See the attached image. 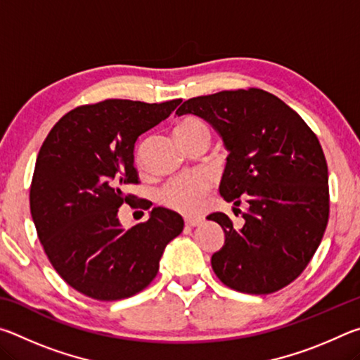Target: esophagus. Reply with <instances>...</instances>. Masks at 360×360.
<instances>
[{
	"label": "esophagus",
	"mask_w": 360,
	"mask_h": 360,
	"mask_svg": "<svg viewBox=\"0 0 360 360\" xmlns=\"http://www.w3.org/2000/svg\"><path fill=\"white\" fill-rule=\"evenodd\" d=\"M184 222H186V227H191V229H193V227H197V225H200V219H192V217H186L184 219Z\"/></svg>",
	"instance_id": "1"
}]
</instances>
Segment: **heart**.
Here are the masks:
<instances>
[{"mask_svg":"<svg viewBox=\"0 0 360 360\" xmlns=\"http://www.w3.org/2000/svg\"><path fill=\"white\" fill-rule=\"evenodd\" d=\"M176 135L186 146H191L200 139H210L211 131L206 122L195 115H187L176 125ZM141 160L138 155V162ZM210 191V182L202 174L184 176L169 181L162 188L160 202L169 210H174L182 214H193L200 210L202 198Z\"/></svg>","mask_w":360,"mask_h":360,"instance_id":"1","label":"heart"}]
</instances>
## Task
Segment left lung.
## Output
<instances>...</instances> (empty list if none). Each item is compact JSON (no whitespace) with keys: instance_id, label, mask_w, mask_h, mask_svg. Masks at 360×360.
I'll use <instances>...</instances> for the list:
<instances>
[{"instance_id":"left-lung-1","label":"left lung","mask_w":360,"mask_h":360,"mask_svg":"<svg viewBox=\"0 0 360 360\" xmlns=\"http://www.w3.org/2000/svg\"><path fill=\"white\" fill-rule=\"evenodd\" d=\"M176 114L198 115L221 135L230 154L219 192L235 206L249 205L240 229L224 212L206 217L225 233L211 257L216 276L245 294L285 288L313 259L328 221L327 162L318 136L260 89L197 96Z\"/></svg>"}]
</instances>
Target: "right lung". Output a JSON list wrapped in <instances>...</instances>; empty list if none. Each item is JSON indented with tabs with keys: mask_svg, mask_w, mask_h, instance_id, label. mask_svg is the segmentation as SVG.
Instances as JSON below:
<instances>
[{
	"mask_svg": "<svg viewBox=\"0 0 360 360\" xmlns=\"http://www.w3.org/2000/svg\"><path fill=\"white\" fill-rule=\"evenodd\" d=\"M179 103L105 100L79 106L42 143L30 210L52 266L81 294L112 302L141 292L157 276L165 246L184 229L178 212L160 206L129 230L117 216L122 205L136 198L124 187L138 184V136Z\"/></svg>",
	"mask_w": 360,
	"mask_h": 360,
	"instance_id": "1",
	"label": "right lung"
}]
</instances>
